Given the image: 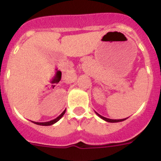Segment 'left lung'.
<instances>
[{"label": "left lung", "mask_w": 161, "mask_h": 161, "mask_svg": "<svg viewBox=\"0 0 161 161\" xmlns=\"http://www.w3.org/2000/svg\"><path fill=\"white\" fill-rule=\"evenodd\" d=\"M95 113H96L97 114L98 116L101 118V119H103V120H105V121H106V122H108V123H119V122H123V121L126 120V119H127V118H126V119H107V118L103 117V116L100 115L99 114L97 113V112H95Z\"/></svg>", "instance_id": "8db88e82"}]
</instances>
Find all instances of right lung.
Here are the masks:
<instances>
[{
  "mask_svg": "<svg viewBox=\"0 0 161 161\" xmlns=\"http://www.w3.org/2000/svg\"><path fill=\"white\" fill-rule=\"evenodd\" d=\"M65 111H66V109H65L64 111L59 116H58L56 119H53V120H52V121H49V122H45V123H38V122H33V123H35V124H37V125H40V126H51V125H53V124H55V123H57L58 121H59L61 118L63 117L64 114H65Z\"/></svg>",
  "mask_w": 161,
  "mask_h": 161,
  "instance_id": "obj_1",
  "label": "right lung"
}]
</instances>
